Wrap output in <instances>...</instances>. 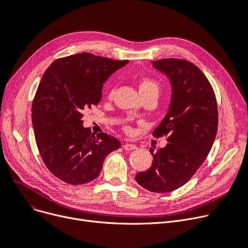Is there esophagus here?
Listing matches in <instances>:
<instances>
[{
  "mask_svg": "<svg viewBox=\"0 0 248 248\" xmlns=\"http://www.w3.org/2000/svg\"><path fill=\"white\" fill-rule=\"evenodd\" d=\"M123 147L126 151H132V150H136L137 149V146L134 145V144H124Z\"/></svg>",
  "mask_w": 248,
  "mask_h": 248,
  "instance_id": "obj_1",
  "label": "esophagus"
}]
</instances>
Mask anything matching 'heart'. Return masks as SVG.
I'll list each match as a JSON object with an SVG mask.
<instances>
[{
	"label": "heart",
	"instance_id": "heart-1",
	"mask_svg": "<svg viewBox=\"0 0 248 248\" xmlns=\"http://www.w3.org/2000/svg\"><path fill=\"white\" fill-rule=\"evenodd\" d=\"M138 88H139L140 94H141L142 97H144V96H147V95H154L157 97V95L160 90V86H159V83L155 79L151 78V77H143L138 82ZM113 91H114L113 88H109L108 92H107V96H108V97H111V96L113 95ZM124 130L126 132H130L131 127L128 125H125Z\"/></svg>",
	"mask_w": 248,
	"mask_h": 248
}]
</instances>
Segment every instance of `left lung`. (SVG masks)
<instances>
[{"label": "left lung", "instance_id": "1", "mask_svg": "<svg viewBox=\"0 0 248 248\" xmlns=\"http://www.w3.org/2000/svg\"><path fill=\"white\" fill-rule=\"evenodd\" d=\"M169 78L172 96L168 112L153 136L169 142L156 153L147 171L136 175L138 184L152 192L173 191L193 176L206 160L218 130L216 96L207 77L192 62L179 59L152 62Z\"/></svg>", "mask_w": 248, "mask_h": 248}]
</instances>
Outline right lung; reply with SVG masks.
<instances>
[{"label": "right lung", "mask_w": 248, "mask_h": 248, "mask_svg": "<svg viewBox=\"0 0 248 248\" xmlns=\"http://www.w3.org/2000/svg\"><path fill=\"white\" fill-rule=\"evenodd\" d=\"M128 61L82 52L53 62L32 103V124L47 169L69 185L87 184L100 174L105 157L121 148L110 135L94 136L83 126V112L101 100L103 83Z\"/></svg>", "instance_id": "obj_1"}]
</instances>
